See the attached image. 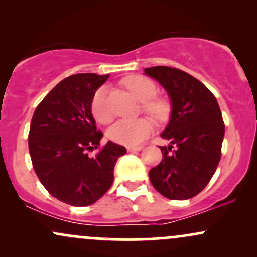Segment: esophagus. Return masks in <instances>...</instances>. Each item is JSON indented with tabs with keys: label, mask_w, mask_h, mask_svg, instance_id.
Listing matches in <instances>:
<instances>
[{
	"label": "esophagus",
	"mask_w": 257,
	"mask_h": 257,
	"mask_svg": "<svg viewBox=\"0 0 257 257\" xmlns=\"http://www.w3.org/2000/svg\"><path fill=\"white\" fill-rule=\"evenodd\" d=\"M129 152H137V151H141L143 150V146H128L126 147Z\"/></svg>",
	"instance_id": "obj_1"
}]
</instances>
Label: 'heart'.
<instances>
[{"label": "heart", "mask_w": 257, "mask_h": 257, "mask_svg": "<svg viewBox=\"0 0 257 257\" xmlns=\"http://www.w3.org/2000/svg\"><path fill=\"white\" fill-rule=\"evenodd\" d=\"M125 87L143 101V111L161 120L168 114L169 106L166 100L156 98L158 88L155 82L141 75H132L124 79ZM90 111L98 122L106 124L112 119V112L108 105L107 88L99 87L94 93L90 102ZM153 124L149 118H139L135 120H118L107 131V137L112 141L122 145L134 146L143 143L151 134Z\"/></svg>", "instance_id": "b5f03b06"}]
</instances>
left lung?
Returning <instances> with one entry per match:
<instances>
[{
  "label": "left lung",
  "instance_id": "obj_1",
  "mask_svg": "<svg viewBox=\"0 0 257 257\" xmlns=\"http://www.w3.org/2000/svg\"><path fill=\"white\" fill-rule=\"evenodd\" d=\"M164 87L172 100V118L159 146L163 157L149 173L150 181L169 199H190L202 192L221 158L225 123L216 98L190 73L169 66L145 69Z\"/></svg>",
  "mask_w": 257,
  "mask_h": 257
}]
</instances>
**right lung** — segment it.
Here are the masks:
<instances>
[{"mask_svg":"<svg viewBox=\"0 0 257 257\" xmlns=\"http://www.w3.org/2000/svg\"><path fill=\"white\" fill-rule=\"evenodd\" d=\"M110 75L77 73L59 82L38 104L29 132V151L37 178L53 197L75 206L95 203L113 182L124 146L108 141L90 111L94 93ZM99 148L95 158L87 153Z\"/></svg>","mask_w":257,"mask_h":257,"instance_id":"1","label":"right lung"}]
</instances>
